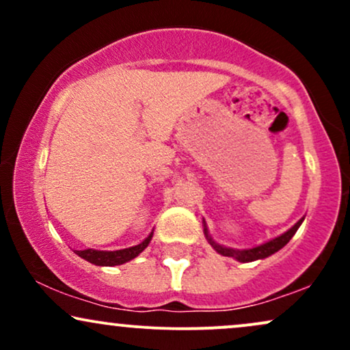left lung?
I'll return each instance as SVG.
<instances>
[{"label":"left lung","mask_w":350,"mask_h":350,"mask_svg":"<svg viewBox=\"0 0 350 350\" xmlns=\"http://www.w3.org/2000/svg\"><path fill=\"white\" fill-rule=\"evenodd\" d=\"M303 220L304 219L298 220V222H296L295 226L290 228V230L284 232L283 235L276 237V239H273V240H270V242H267L263 245H258V247H255V248H248V250H235V248L224 247V245H219L217 242H214V240H212V237L208 235L206 224H204V234H206V239L208 240V243L214 247V250L217 253H220V255H224V256H232V258L239 260V262L247 263V262H255V260L267 258V256L273 255L275 252L281 250V248H283L284 245H286L293 239V235L296 234V230H298L301 224H303Z\"/></svg>","instance_id":"8db88e82"}]
</instances>
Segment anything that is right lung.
<instances>
[{
    "label": "right lung",
    "instance_id": "1",
    "mask_svg": "<svg viewBox=\"0 0 350 350\" xmlns=\"http://www.w3.org/2000/svg\"><path fill=\"white\" fill-rule=\"evenodd\" d=\"M151 237H152V232L143 240L142 243L135 245V247H130V248H123V250L105 252V250H92V248H87V250H77L75 253H77L80 258L87 260V262L94 265H98V267H115V265H123L130 262V260H133L135 256H138L139 253L150 245Z\"/></svg>",
    "mask_w": 350,
    "mask_h": 350
}]
</instances>
